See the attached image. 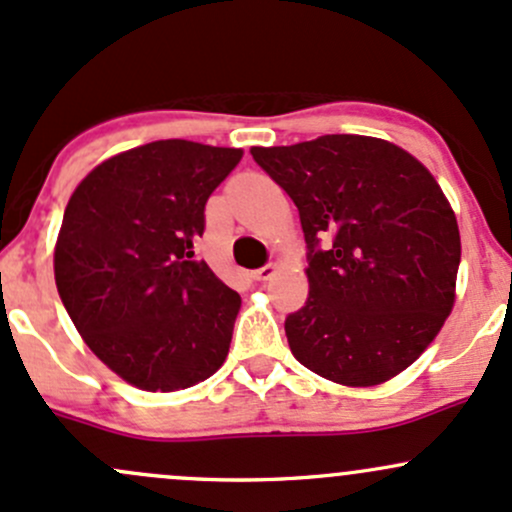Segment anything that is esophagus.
Wrapping results in <instances>:
<instances>
[{"label":"esophagus","mask_w":512,"mask_h":512,"mask_svg":"<svg viewBox=\"0 0 512 512\" xmlns=\"http://www.w3.org/2000/svg\"><path fill=\"white\" fill-rule=\"evenodd\" d=\"M273 273H276V263H268V266L256 268V271L251 273V276H254V280H268V278L273 276Z\"/></svg>","instance_id":"1"}]
</instances>
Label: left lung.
I'll list each match as a JSON object with an SVG mask.
<instances>
[{"mask_svg":"<svg viewBox=\"0 0 512 512\" xmlns=\"http://www.w3.org/2000/svg\"><path fill=\"white\" fill-rule=\"evenodd\" d=\"M251 156L295 202L310 249L307 302L285 320L295 359L349 388L415 364L452 312L461 258L434 175L405 148L359 134L254 146Z\"/></svg>","mask_w":512,"mask_h":512,"instance_id":"8db88e82","label":"left lung"}]
</instances>
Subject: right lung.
Returning a JSON list of instances; mask_svg holds the SVG:
<instances>
[{"label": "right lung", "instance_id": "obj_1", "mask_svg": "<svg viewBox=\"0 0 512 512\" xmlns=\"http://www.w3.org/2000/svg\"><path fill=\"white\" fill-rule=\"evenodd\" d=\"M241 148L151 141L95 166L70 195L53 271L82 342L148 393L207 381L232 344L241 298L197 261L205 205Z\"/></svg>", "mask_w": 512, "mask_h": 512}]
</instances>
